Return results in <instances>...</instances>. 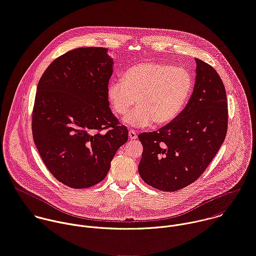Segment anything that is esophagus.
<instances>
[{
	"instance_id": "esophagus-1",
	"label": "esophagus",
	"mask_w": 256,
	"mask_h": 256,
	"mask_svg": "<svg viewBox=\"0 0 256 256\" xmlns=\"http://www.w3.org/2000/svg\"><path fill=\"white\" fill-rule=\"evenodd\" d=\"M128 136H130V140H136V138H138V134H136V130H130L128 132Z\"/></svg>"
}]
</instances>
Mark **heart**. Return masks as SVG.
<instances>
[{
	"label": "heart",
	"instance_id": "heart-1",
	"mask_svg": "<svg viewBox=\"0 0 256 256\" xmlns=\"http://www.w3.org/2000/svg\"><path fill=\"white\" fill-rule=\"evenodd\" d=\"M193 88L191 73L179 66L142 62L128 68L122 79L112 80L108 96L118 116L136 128L164 124L176 118L184 108Z\"/></svg>",
	"mask_w": 256,
	"mask_h": 256
}]
</instances>
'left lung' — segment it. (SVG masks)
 I'll use <instances>...</instances> for the list:
<instances>
[{"mask_svg":"<svg viewBox=\"0 0 256 256\" xmlns=\"http://www.w3.org/2000/svg\"><path fill=\"white\" fill-rule=\"evenodd\" d=\"M195 60L196 83L186 108L158 132L138 134L144 146L140 176L160 191H178L195 182L227 134V98L222 79L211 65Z\"/></svg>","mask_w":256,"mask_h":256,"instance_id":"left-lung-1","label":"left lung"}]
</instances>
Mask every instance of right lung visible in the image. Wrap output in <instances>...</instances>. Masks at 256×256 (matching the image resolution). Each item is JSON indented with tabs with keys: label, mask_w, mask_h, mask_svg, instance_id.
<instances>
[{
	"label": "right lung",
	"mask_w": 256,
	"mask_h": 256,
	"mask_svg": "<svg viewBox=\"0 0 256 256\" xmlns=\"http://www.w3.org/2000/svg\"><path fill=\"white\" fill-rule=\"evenodd\" d=\"M112 60L104 47H80L57 57L37 86L32 134L49 172L84 189L108 175L128 130L110 108Z\"/></svg>",
	"instance_id": "right-lung-1"
}]
</instances>
